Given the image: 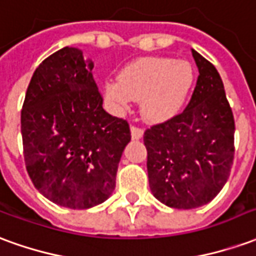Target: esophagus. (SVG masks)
I'll return each instance as SVG.
<instances>
[{
  "label": "esophagus",
  "mask_w": 256,
  "mask_h": 256,
  "mask_svg": "<svg viewBox=\"0 0 256 256\" xmlns=\"http://www.w3.org/2000/svg\"><path fill=\"white\" fill-rule=\"evenodd\" d=\"M130 132H132V137H133V140H140L144 136V130L141 128H137V126H132V128H130Z\"/></svg>",
  "instance_id": "1"
}]
</instances>
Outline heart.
Instances as JSON below:
<instances>
[{
	"mask_svg": "<svg viewBox=\"0 0 256 256\" xmlns=\"http://www.w3.org/2000/svg\"><path fill=\"white\" fill-rule=\"evenodd\" d=\"M196 82V70L186 60L141 58L128 63L118 80L106 84V97L116 111H126L140 100V111L148 122H164L182 111Z\"/></svg>",
	"mask_w": 256,
	"mask_h": 256,
	"instance_id": "obj_1",
	"label": "heart"
}]
</instances>
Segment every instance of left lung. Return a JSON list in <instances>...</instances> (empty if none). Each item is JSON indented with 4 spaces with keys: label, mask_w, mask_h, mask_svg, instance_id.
Listing matches in <instances>:
<instances>
[{
    "label": "left lung",
    "mask_w": 256,
    "mask_h": 256,
    "mask_svg": "<svg viewBox=\"0 0 256 256\" xmlns=\"http://www.w3.org/2000/svg\"><path fill=\"white\" fill-rule=\"evenodd\" d=\"M198 78L188 106L144 133L150 192L178 210L220 193L234 158V119L216 68L192 49Z\"/></svg>",
    "instance_id": "1"
}]
</instances>
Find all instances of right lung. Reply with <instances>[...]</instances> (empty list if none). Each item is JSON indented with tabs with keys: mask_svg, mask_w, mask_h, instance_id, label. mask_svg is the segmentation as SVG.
Here are the masks:
<instances>
[{
	"mask_svg": "<svg viewBox=\"0 0 256 256\" xmlns=\"http://www.w3.org/2000/svg\"><path fill=\"white\" fill-rule=\"evenodd\" d=\"M93 63L63 48L32 75L22 110L27 172L58 206L94 207L115 189L118 164L132 140L128 123L102 108Z\"/></svg>",
	"mask_w": 256,
	"mask_h": 256,
	"instance_id": "1",
	"label": "right lung"
}]
</instances>
